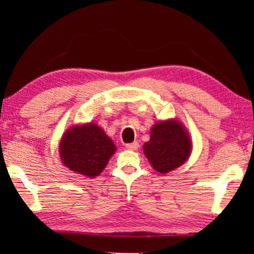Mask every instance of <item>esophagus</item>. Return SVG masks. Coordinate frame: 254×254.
Wrapping results in <instances>:
<instances>
[{
    "instance_id": "obj_1",
    "label": "esophagus",
    "mask_w": 254,
    "mask_h": 254,
    "mask_svg": "<svg viewBox=\"0 0 254 254\" xmlns=\"http://www.w3.org/2000/svg\"><path fill=\"white\" fill-rule=\"evenodd\" d=\"M126 148H127V150H136L137 148H139V143H137V142L127 143V144H126Z\"/></svg>"
}]
</instances>
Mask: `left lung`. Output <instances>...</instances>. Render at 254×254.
Instances as JSON below:
<instances>
[{
	"label": "left lung",
	"instance_id": "left-lung-1",
	"mask_svg": "<svg viewBox=\"0 0 254 254\" xmlns=\"http://www.w3.org/2000/svg\"><path fill=\"white\" fill-rule=\"evenodd\" d=\"M143 151L153 168L158 173L166 174L187 160L191 143L179 122L162 121L154 124L150 141L143 145Z\"/></svg>",
	"mask_w": 254,
	"mask_h": 254
}]
</instances>
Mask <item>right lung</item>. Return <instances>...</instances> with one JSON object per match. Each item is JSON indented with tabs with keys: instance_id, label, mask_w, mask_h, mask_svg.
I'll use <instances>...</instances> for the list:
<instances>
[{
	"instance_id": "1",
	"label": "right lung",
	"mask_w": 254,
	"mask_h": 254,
	"mask_svg": "<svg viewBox=\"0 0 254 254\" xmlns=\"http://www.w3.org/2000/svg\"><path fill=\"white\" fill-rule=\"evenodd\" d=\"M115 149L110 137L94 123L71 127L59 147L64 165L89 178L102 173Z\"/></svg>"
}]
</instances>
